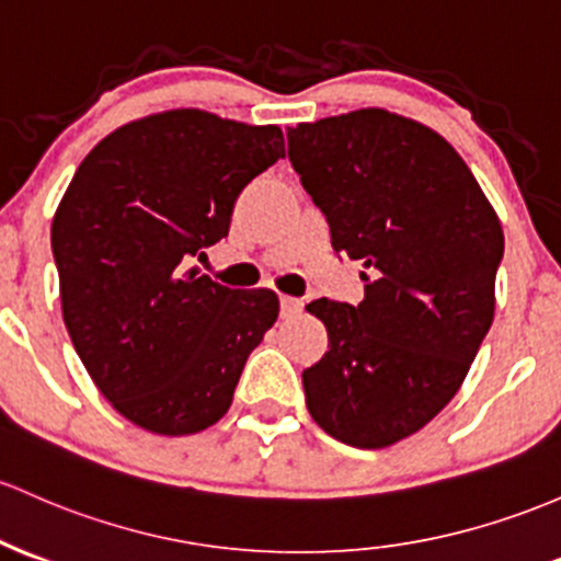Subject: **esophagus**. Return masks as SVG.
Masks as SVG:
<instances>
[{"mask_svg": "<svg viewBox=\"0 0 561 561\" xmlns=\"http://www.w3.org/2000/svg\"><path fill=\"white\" fill-rule=\"evenodd\" d=\"M279 304H282V317H287V319L298 317V313L304 311V300L290 298V295H282Z\"/></svg>", "mask_w": 561, "mask_h": 561, "instance_id": "esophagus-1", "label": "esophagus"}]
</instances>
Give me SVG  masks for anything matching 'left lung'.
Wrapping results in <instances>:
<instances>
[{
    "instance_id": "left-lung-1",
    "label": "left lung",
    "mask_w": 561,
    "mask_h": 561,
    "mask_svg": "<svg viewBox=\"0 0 561 561\" xmlns=\"http://www.w3.org/2000/svg\"><path fill=\"white\" fill-rule=\"evenodd\" d=\"M287 144L332 248L367 268L359 306H306L330 337L304 370L306 408L332 439L383 450L463 386L495 317L501 220L460 153L393 111L304 122Z\"/></svg>"
}]
</instances>
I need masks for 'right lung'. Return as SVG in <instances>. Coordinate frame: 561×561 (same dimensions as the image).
<instances>
[{
    "mask_svg": "<svg viewBox=\"0 0 561 561\" xmlns=\"http://www.w3.org/2000/svg\"><path fill=\"white\" fill-rule=\"evenodd\" d=\"M282 157L276 125L170 108L116 127L73 172L53 218L60 309L92 383L135 426L186 436L229 412L279 298L186 266Z\"/></svg>",
    "mask_w": 561,
    "mask_h": 561,
    "instance_id": "right-lung-1",
    "label": "right lung"
}]
</instances>
